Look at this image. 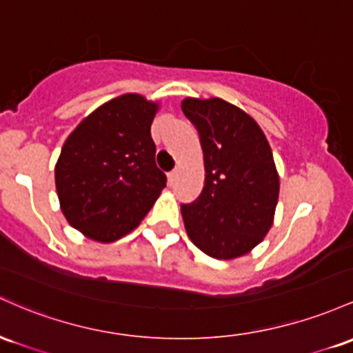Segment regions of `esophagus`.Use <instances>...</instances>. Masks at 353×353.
<instances>
[{
	"label": "esophagus",
	"mask_w": 353,
	"mask_h": 353,
	"mask_svg": "<svg viewBox=\"0 0 353 353\" xmlns=\"http://www.w3.org/2000/svg\"><path fill=\"white\" fill-rule=\"evenodd\" d=\"M176 175H178V172H176V170H172V172H168V183H170V185H173V183H175V180H176Z\"/></svg>",
	"instance_id": "34e87169"
}]
</instances>
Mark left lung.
Instances as JSON below:
<instances>
[{
    "instance_id": "8db88e82",
    "label": "left lung",
    "mask_w": 353,
    "mask_h": 353,
    "mask_svg": "<svg viewBox=\"0 0 353 353\" xmlns=\"http://www.w3.org/2000/svg\"><path fill=\"white\" fill-rule=\"evenodd\" d=\"M203 150L205 183L181 205L190 240L220 260L236 259L263 240L279 200V173L270 145L252 117L212 98L181 103Z\"/></svg>"
}]
</instances>
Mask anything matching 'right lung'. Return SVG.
Wrapping results in <instances>:
<instances>
[{"instance_id": "obj_1", "label": "right lung", "mask_w": 353, "mask_h": 353, "mask_svg": "<svg viewBox=\"0 0 353 353\" xmlns=\"http://www.w3.org/2000/svg\"><path fill=\"white\" fill-rule=\"evenodd\" d=\"M157 105L123 94L94 110L61 148L54 168L63 215L90 239L114 241L150 212L166 185L155 163Z\"/></svg>"}]
</instances>
